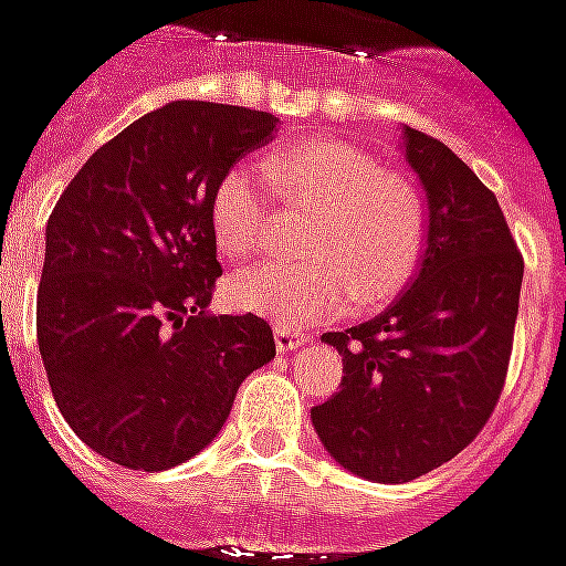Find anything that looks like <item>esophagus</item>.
Masks as SVG:
<instances>
[{
	"label": "esophagus",
	"mask_w": 566,
	"mask_h": 566,
	"mask_svg": "<svg viewBox=\"0 0 566 566\" xmlns=\"http://www.w3.org/2000/svg\"><path fill=\"white\" fill-rule=\"evenodd\" d=\"M274 342L276 350H295L307 345V333H295V329H286V326H276Z\"/></svg>",
	"instance_id": "34e87169"
}]
</instances>
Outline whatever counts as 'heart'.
Masks as SVG:
<instances>
[{"mask_svg":"<svg viewBox=\"0 0 566 566\" xmlns=\"http://www.w3.org/2000/svg\"><path fill=\"white\" fill-rule=\"evenodd\" d=\"M280 193L311 209L298 249L307 259L261 264L233 276L231 298L280 326H307L357 305L385 302L409 283L422 259L424 206L397 171H381L364 150L333 138H307L268 159ZM218 249L233 261L264 252L271 182L252 166L218 178L212 206Z\"/></svg>","mask_w":566,"mask_h":566,"instance_id":"heart-1","label":"heart"}]
</instances>
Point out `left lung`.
Listing matches in <instances>:
<instances>
[{"label": "left lung", "instance_id": "obj_1", "mask_svg": "<svg viewBox=\"0 0 566 566\" xmlns=\"http://www.w3.org/2000/svg\"><path fill=\"white\" fill-rule=\"evenodd\" d=\"M403 138L428 197L422 268L385 314L323 335L345 376L311 409L335 462L379 484L440 469L481 434L505 388L524 280L496 193L438 138Z\"/></svg>", "mask_w": 566, "mask_h": 566}]
</instances>
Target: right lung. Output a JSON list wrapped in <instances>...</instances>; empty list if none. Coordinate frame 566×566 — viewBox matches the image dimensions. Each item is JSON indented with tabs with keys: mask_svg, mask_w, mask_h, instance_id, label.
Wrapping results in <instances>:
<instances>
[{
	"mask_svg": "<svg viewBox=\"0 0 566 566\" xmlns=\"http://www.w3.org/2000/svg\"><path fill=\"white\" fill-rule=\"evenodd\" d=\"M276 116L171 101L97 147L49 216L36 338L54 403L116 465L166 471L212 443L276 354L255 314L212 317V193Z\"/></svg>",
	"mask_w": 566,
	"mask_h": 566,
	"instance_id": "obj_1",
	"label": "right lung"
}]
</instances>
